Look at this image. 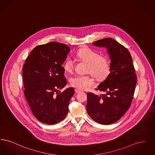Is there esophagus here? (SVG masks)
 <instances>
[{
	"label": "esophagus",
	"mask_w": 155,
	"mask_h": 155,
	"mask_svg": "<svg viewBox=\"0 0 155 155\" xmlns=\"http://www.w3.org/2000/svg\"><path fill=\"white\" fill-rule=\"evenodd\" d=\"M74 91H75V92L76 93V94H78V93H80V92H81V91L80 90H79L78 89L75 88L74 89Z\"/></svg>",
	"instance_id": "esophagus-1"
}]
</instances>
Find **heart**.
Listing matches in <instances>:
<instances>
[{
  "label": "heart",
  "mask_w": 155,
  "mask_h": 155,
  "mask_svg": "<svg viewBox=\"0 0 155 155\" xmlns=\"http://www.w3.org/2000/svg\"><path fill=\"white\" fill-rule=\"evenodd\" d=\"M80 61L87 63L85 73L92 75L97 81H103L110 73V64L105 56L99 55L89 48H83L76 54ZM65 71L71 73L74 70V61L71 58H67L63 64ZM70 84L75 88L86 90L94 85V81L90 74L76 75L71 78Z\"/></svg>",
  "instance_id": "b5f03b06"
}]
</instances>
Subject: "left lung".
I'll return each mask as SVG.
<instances>
[{
    "mask_svg": "<svg viewBox=\"0 0 155 155\" xmlns=\"http://www.w3.org/2000/svg\"><path fill=\"white\" fill-rule=\"evenodd\" d=\"M94 45L107 49L110 59V73L96 89L100 95L87 94V110L97 123L109 125L121 118L130 108L137 84L131 55L123 45L112 38H104Z\"/></svg>",
    "mask_w": 155,
    "mask_h": 155,
    "instance_id": "8db88e82",
    "label": "left lung"
}]
</instances>
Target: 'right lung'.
<instances>
[{
	"instance_id": "add662e5",
	"label": "right lung",
	"mask_w": 155,
	"mask_h": 155,
	"mask_svg": "<svg viewBox=\"0 0 155 155\" xmlns=\"http://www.w3.org/2000/svg\"><path fill=\"white\" fill-rule=\"evenodd\" d=\"M68 46L57 42L36 46L23 66L24 95L34 116L49 125L64 120L73 88L61 92L66 85L62 66L70 52Z\"/></svg>"
}]
</instances>
